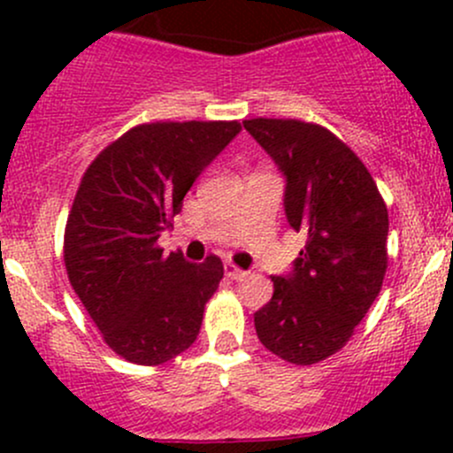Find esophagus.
Listing matches in <instances>:
<instances>
[{
	"instance_id": "1",
	"label": "esophagus",
	"mask_w": 453,
	"mask_h": 453,
	"mask_svg": "<svg viewBox=\"0 0 453 453\" xmlns=\"http://www.w3.org/2000/svg\"><path fill=\"white\" fill-rule=\"evenodd\" d=\"M223 269H226V278H230V280H241V278H245V273H248L243 272V269L236 267L234 263H226Z\"/></svg>"
}]
</instances>
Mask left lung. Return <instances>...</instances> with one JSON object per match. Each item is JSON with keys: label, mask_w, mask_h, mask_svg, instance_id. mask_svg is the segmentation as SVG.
<instances>
[{"label": "left lung", "mask_w": 453, "mask_h": 453, "mask_svg": "<svg viewBox=\"0 0 453 453\" xmlns=\"http://www.w3.org/2000/svg\"><path fill=\"white\" fill-rule=\"evenodd\" d=\"M243 127L287 177V221L307 234L294 272L272 278L256 335L285 362L311 366L346 346L381 291L388 208L362 159L324 127L294 118Z\"/></svg>", "instance_id": "1"}]
</instances>
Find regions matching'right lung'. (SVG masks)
I'll return each instance as SVG.
<instances>
[{
    "label": "right lung",
    "instance_id": "right-lung-1",
    "mask_svg": "<svg viewBox=\"0 0 453 453\" xmlns=\"http://www.w3.org/2000/svg\"><path fill=\"white\" fill-rule=\"evenodd\" d=\"M239 131L236 120L146 122L100 150L81 180L63 241L67 278L127 362L157 366L197 340L223 263L164 256L157 239Z\"/></svg>",
    "mask_w": 453,
    "mask_h": 453
}]
</instances>
